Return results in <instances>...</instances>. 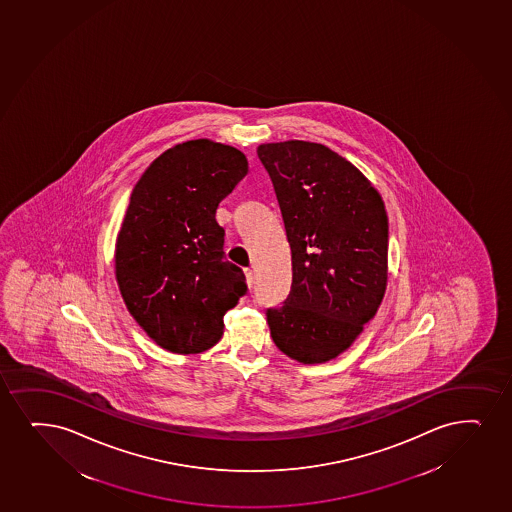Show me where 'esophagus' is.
Returning <instances> with one entry per match:
<instances>
[{"instance_id":"1","label":"esophagus","mask_w":512,"mask_h":512,"mask_svg":"<svg viewBox=\"0 0 512 512\" xmlns=\"http://www.w3.org/2000/svg\"><path fill=\"white\" fill-rule=\"evenodd\" d=\"M245 277H247L248 288H252V284H253V271H252V269H245Z\"/></svg>"}]
</instances>
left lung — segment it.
I'll return each mask as SVG.
<instances>
[{"label":"left lung","mask_w":512,"mask_h":512,"mask_svg":"<svg viewBox=\"0 0 512 512\" xmlns=\"http://www.w3.org/2000/svg\"><path fill=\"white\" fill-rule=\"evenodd\" d=\"M291 248L293 283L267 310L272 341L303 365L334 360L375 317L387 288L384 200L329 147L288 140L257 147Z\"/></svg>","instance_id":"left-lung-1"}]
</instances>
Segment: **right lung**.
I'll return each mask as SVG.
<instances>
[{"mask_svg": "<svg viewBox=\"0 0 512 512\" xmlns=\"http://www.w3.org/2000/svg\"><path fill=\"white\" fill-rule=\"evenodd\" d=\"M248 173L243 152L209 139L175 145L152 161L130 195L116 238L123 301L152 341L178 355L212 348L224 313L247 293L224 257L219 202Z\"/></svg>", "mask_w": 512, "mask_h": 512, "instance_id": "right-lung-1", "label": "right lung"}]
</instances>
